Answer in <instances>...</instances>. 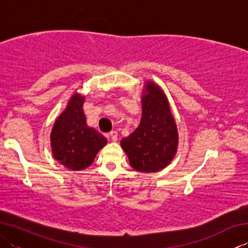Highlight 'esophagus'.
Listing matches in <instances>:
<instances>
[{"instance_id": "esophagus-1", "label": "esophagus", "mask_w": 248, "mask_h": 248, "mask_svg": "<svg viewBox=\"0 0 248 248\" xmlns=\"http://www.w3.org/2000/svg\"><path fill=\"white\" fill-rule=\"evenodd\" d=\"M109 137H110L111 141H117V139H118V132H117V131H111L110 133H109Z\"/></svg>"}]
</instances>
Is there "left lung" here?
Instances as JSON below:
<instances>
[{
  "label": "left lung",
  "mask_w": 248,
  "mask_h": 248,
  "mask_svg": "<svg viewBox=\"0 0 248 248\" xmlns=\"http://www.w3.org/2000/svg\"><path fill=\"white\" fill-rule=\"evenodd\" d=\"M120 144L130 165L142 173L165 169L174 158L178 145L177 127L166 95L157 84L145 83L139 127Z\"/></svg>",
  "instance_id": "left-lung-1"
}]
</instances>
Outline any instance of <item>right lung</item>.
<instances>
[{
	"mask_svg": "<svg viewBox=\"0 0 248 248\" xmlns=\"http://www.w3.org/2000/svg\"><path fill=\"white\" fill-rule=\"evenodd\" d=\"M84 99L78 93L73 94L64 111L57 118L50 136L53 157L72 170L89 167L98 151L107 144L103 134L86 124Z\"/></svg>",
	"mask_w": 248,
	"mask_h": 248,
	"instance_id": "1",
	"label": "right lung"
}]
</instances>
